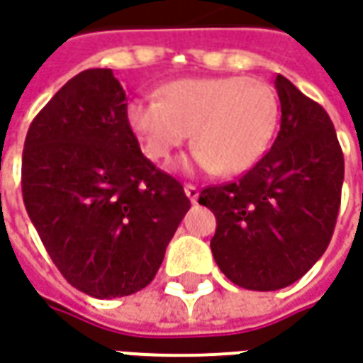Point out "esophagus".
<instances>
[{
    "instance_id": "obj_1",
    "label": "esophagus",
    "mask_w": 363,
    "mask_h": 363,
    "mask_svg": "<svg viewBox=\"0 0 363 363\" xmlns=\"http://www.w3.org/2000/svg\"><path fill=\"white\" fill-rule=\"evenodd\" d=\"M184 192H186V196L190 199V202H196L199 200L200 190L194 186V184H184Z\"/></svg>"
}]
</instances>
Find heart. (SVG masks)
I'll return each mask as SVG.
<instances>
[{"mask_svg":"<svg viewBox=\"0 0 363 363\" xmlns=\"http://www.w3.org/2000/svg\"><path fill=\"white\" fill-rule=\"evenodd\" d=\"M161 100L135 98L125 120L151 161H164L192 131V167L240 174L267 151L279 120L275 90L261 78L200 76L164 84Z\"/></svg>","mask_w":363,"mask_h":363,"instance_id":"heart-1","label":"heart"}]
</instances>
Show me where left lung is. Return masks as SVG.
<instances>
[{"mask_svg": "<svg viewBox=\"0 0 363 363\" xmlns=\"http://www.w3.org/2000/svg\"><path fill=\"white\" fill-rule=\"evenodd\" d=\"M281 128L273 147L238 182L206 186L216 216L218 267L250 291H277L326 252L340 208L344 155L320 104L277 74Z\"/></svg>", "mask_w": 363, "mask_h": 363, "instance_id": "left-lung-1", "label": "left lung"}]
</instances>
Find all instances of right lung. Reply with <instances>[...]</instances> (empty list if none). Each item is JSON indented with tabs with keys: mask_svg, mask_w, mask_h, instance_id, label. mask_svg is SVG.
<instances>
[{
	"mask_svg": "<svg viewBox=\"0 0 363 363\" xmlns=\"http://www.w3.org/2000/svg\"><path fill=\"white\" fill-rule=\"evenodd\" d=\"M110 68L62 86L25 138L23 202L50 259L96 298L133 295L161 267L190 208L182 184L139 149Z\"/></svg>",
	"mask_w": 363,
	"mask_h": 363,
	"instance_id": "right-lung-1",
	"label": "right lung"
}]
</instances>
